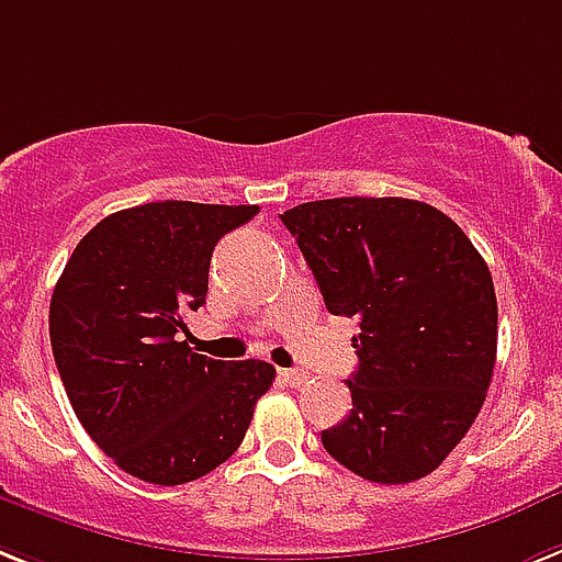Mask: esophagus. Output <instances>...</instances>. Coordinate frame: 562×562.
<instances>
[{"mask_svg":"<svg viewBox=\"0 0 562 562\" xmlns=\"http://www.w3.org/2000/svg\"><path fill=\"white\" fill-rule=\"evenodd\" d=\"M280 376H282V383H289V385L308 383V371L303 369H280Z\"/></svg>","mask_w":562,"mask_h":562,"instance_id":"34e87169","label":"esophagus"}]
</instances>
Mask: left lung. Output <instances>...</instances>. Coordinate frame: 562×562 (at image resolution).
<instances>
[{"instance_id": "obj_1", "label": "left lung", "mask_w": 562, "mask_h": 562, "mask_svg": "<svg viewBox=\"0 0 562 562\" xmlns=\"http://www.w3.org/2000/svg\"><path fill=\"white\" fill-rule=\"evenodd\" d=\"M325 308L357 317L351 414L325 451L362 480L431 474L477 419L497 357V296L485 259L434 205L337 196L280 214Z\"/></svg>"}]
</instances>
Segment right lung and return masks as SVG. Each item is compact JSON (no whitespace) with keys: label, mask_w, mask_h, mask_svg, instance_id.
Instances as JSON below:
<instances>
[{"label":"right lung","mask_w":562,"mask_h":562,"mask_svg":"<svg viewBox=\"0 0 562 562\" xmlns=\"http://www.w3.org/2000/svg\"><path fill=\"white\" fill-rule=\"evenodd\" d=\"M259 205L145 202L93 225L50 296V348L85 431L122 471L182 485L239 449L273 366L193 353L214 245Z\"/></svg>","instance_id":"1"}]
</instances>
